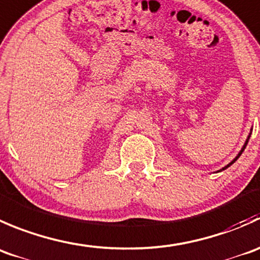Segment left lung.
<instances>
[{"instance_id":"1","label":"left lung","mask_w":260,"mask_h":260,"mask_svg":"<svg viewBox=\"0 0 260 260\" xmlns=\"http://www.w3.org/2000/svg\"><path fill=\"white\" fill-rule=\"evenodd\" d=\"M250 135H251V130H250V134H249V135H248V138H246L245 143H244L243 148H241V150H240V151H239V154H238V155H236V156H235V158H234V159H233V160H231V161H230V163H229V164H228V166H225V167H223V168H222V169H220V171H218V172H221V171H225V169H226V168H229V167H230V166H231V164H234V163H235V161H236V160H238V158H239V156H240V155H241V154H243L244 149H245V148H246V144H248L249 139H250Z\"/></svg>"}]
</instances>
